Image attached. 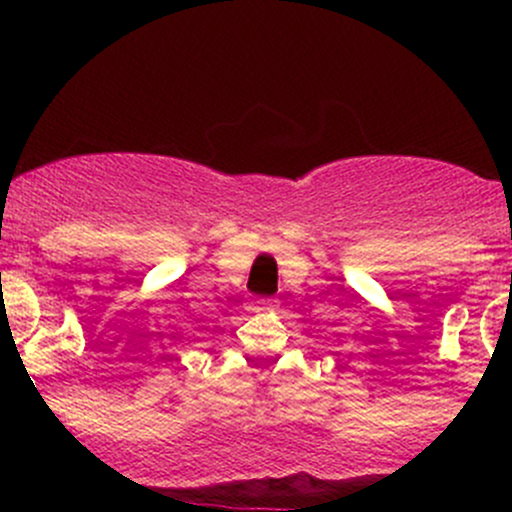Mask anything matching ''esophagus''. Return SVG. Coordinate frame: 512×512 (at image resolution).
Returning <instances> with one entry per match:
<instances>
[{
	"instance_id": "esophagus-1",
	"label": "esophagus",
	"mask_w": 512,
	"mask_h": 512,
	"mask_svg": "<svg viewBox=\"0 0 512 512\" xmlns=\"http://www.w3.org/2000/svg\"><path fill=\"white\" fill-rule=\"evenodd\" d=\"M277 309V302L275 299H257V302H252V312H275Z\"/></svg>"
}]
</instances>
